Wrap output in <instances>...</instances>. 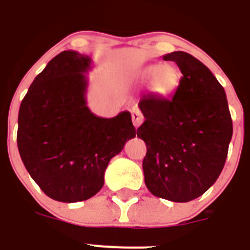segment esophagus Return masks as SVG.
<instances>
[{
	"mask_svg": "<svg viewBox=\"0 0 250 250\" xmlns=\"http://www.w3.org/2000/svg\"><path fill=\"white\" fill-rule=\"evenodd\" d=\"M130 112H132V121H133L134 127L138 128L139 125H142V122H143V120H145V118H143V114H142V112L139 111L137 107H133Z\"/></svg>",
	"mask_w": 250,
	"mask_h": 250,
	"instance_id": "34e87169",
	"label": "esophagus"
}]
</instances>
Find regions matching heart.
Segmentation results:
<instances>
[{"instance_id": "1", "label": "heart", "mask_w": 250, "mask_h": 250, "mask_svg": "<svg viewBox=\"0 0 250 250\" xmlns=\"http://www.w3.org/2000/svg\"><path fill=\"white\" fill-rule=\"evenodd\" d=\"M139 82H148V88L159 97H168L177 89L181 81V72L172 64L153 63L142 67L136 75Z\"/></svg>"}]
</instances>
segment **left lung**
I'll return each instance as SVG.
<instances>
[{
  "instance_id": "left-lung-1",
  "label": "left lung",
  "mask_w": 250,
  "mask_h": 250,
  "mask_svg": "<svg viewBox=\"0 0 250 250\" xmlns=\"http://www.w3.org/2000/svg\"><path fill=\"white\" fill-rule=\"evenodd\" d=\"M182 72L170 100L142 97L146 121L137 137L147 146L143 173L156 197L184 203L214 184L226 163L233 134L226 91L201 61L182 51L163 56Z\"/></svg>"
}]
</instances>
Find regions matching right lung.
I'll list each match as a JSON object with an SVG mask.
<instances>
[{
	"mask_svg": "<svg viewBox=\"0 0 250 250\" xmlns=\"http://www.w3.org/2000/svg\"><path fill=\"white\" fill-rule=\"evenodd\" d=\"M91 57L63 51L35 78L21 102L17 146L44 194L75 203L97 194L109 161L136 137L128 111L103 118L87 107Z\"/></svg>",
	"mask_w": 250,
	"mask_h": 250,
	"instance_id": "add662e5",
	"label": "right lung"
}]
</instances>
